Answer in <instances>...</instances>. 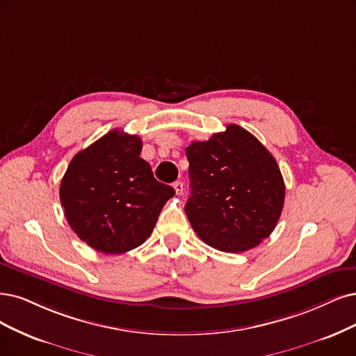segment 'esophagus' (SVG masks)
<instances>
[{
    "mask_svg": "<svg viewBox=\"0 0 356 356\" xmlns=\"http://www.w3.org/2000/svg\"><path fill=\"white\" fill-rule=\"evenodd\" d=\"M173 188H175V191H176L177 195H181V192H183V183L177 180V181L173 183Z\"/></svg>",
    "mask_w": 356,
    "mask_h": 356,
    "instance_id": "obj_1",
    "label": "esophagus"
}]
</instances>
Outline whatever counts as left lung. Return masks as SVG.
Masks as SVG:
<instances>
[{"label": "left lung", "instance_id": "left-lung-1", "mask_svg": "<svg viewBox=\"0 0 356 356\" xmlns=\"http://www.w3.org/2000/svg\"><path fill=\"white\" fill-rule=\"evenodd\" d=\"M191 196L185 213L195 233L222 252H243L268 238L284 204L274 156L238 124L186 148Z\"/></svg>", "mask_w": 356, "mask_h": 356}]
</instances>
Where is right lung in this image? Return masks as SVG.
I'll return each instance as SVG.
<instances>
[{"label": "right lung", "mask_w": 356, "mask_h": 356, "mask_svg": "<svg viewBox=\"0 0 356 356\" xmlns=\"http://www.w3.org/2000/svg\"><path fill=\"white\" fill-rule=\"evenodd\" d=\"M136 135L111 130L70 161L60 201L79 239L102 254H123L149 238L175 189L140 158Z\"/></svg>", "instance_id": "right-lung-1"}]
</instances>
